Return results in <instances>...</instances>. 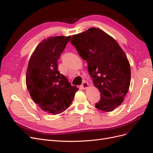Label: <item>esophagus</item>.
I'll return each mask as SVG.
<instances>
[{
    "instance_id": "34e87169",
    "label": "esophagus",
    "mask_w": 153,
    "mask_h": 153,
    "mask_svg": "<svg viewBox=\"0 0 153 153\" xmlns=\"http://www.w3.org/2000/svg\"><path fill=\"white\" fill-rule=\"evenodd\" d=\"M89 86H90V85L86 81H84L81 85V87L83 88V89H86V88H88Z\"/></svg>"
}]
</instances>
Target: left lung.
<instances>
[{
    "instance_id": "left-lung-1",
    "label": "left lung",
    "mask_w": 153,
    "mask_h": 153,
    "mask_svg": "<svg viewBox=\"0 0 153 153\" xmlns=\"http://www.w3.org/2000/svg\"><path fill=\"white\" fill-rule=\"evenodd\" d=\"M71 42L88 63L89 74L100 91L95 107L112 111L124 101L130 85V65L125 53L114 38L95 27L72 36Z\"/></svg>"
}]
</instances>
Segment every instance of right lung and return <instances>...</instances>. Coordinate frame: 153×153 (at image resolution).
Listing matches in <instances>:
<instances>
[{"mask_svg": "<svg viewBox=\"0 0 153 153\" xmlns=\"http://www.w3.org/2000/svg\"><path fill=\"white\" fill-rule=\"evenodd\" d=\"M71 36L50 37L38 44L29 60L26 85L32 100L54 115L67 110L78 90L58 72V60Z\"/></svg>", "mask_w": 153, "mask_h": 153, "instance_id": "add662e5", "label": "right lung"}]
</instances>
